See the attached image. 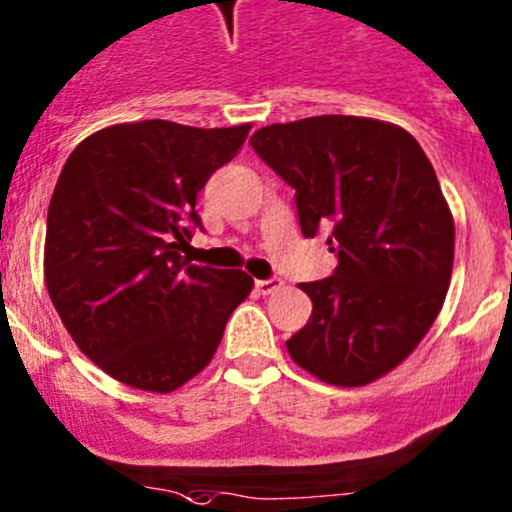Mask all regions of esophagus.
<instances>
[{
  "mask_svg": "<svg viewBox=\"0 0 512 512\" xmlns=\"http://www.w3.org/2000/svg\"><path fill=\"white\" fill-rule=\"evenodd\" d=\"M255 288H257V293H260V295H275L280 288H283V280H280V278L257 280Z\"/></svg>",
  "mask_w": 512,
  "mask_h": 512,
  "instance_id": "1",
  "label": "esophagus"
}]
</instances>
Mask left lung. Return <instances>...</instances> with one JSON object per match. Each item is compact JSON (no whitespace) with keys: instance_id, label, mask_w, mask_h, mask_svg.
I'll return each mask as SVG.
<instances>
[{"instance_id":"left-lung-1","label":"left lung","mask_w":512,"mask_h":512,"mask_svg":"<svg viewBox=\"0 0 512 512\" xmlns=\"http://www.w3.org/2000/svg\"><path fill=\"white\" fill-rule=\"evenodd\" d=\"M295 189L300 229L331 227V278L303 283L313 313L285 346L333 386H366L419 346L442 310L455 219L409 131L364 116L272 123L250 138Z\"/></svg>"}]
</instances>
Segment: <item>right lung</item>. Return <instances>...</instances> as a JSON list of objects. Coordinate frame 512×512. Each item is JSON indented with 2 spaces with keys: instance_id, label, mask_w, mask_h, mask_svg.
Instances as JSON below:
<instances>
[{
  "instance_id": "obj_1",
  "label": "right lung",
  "mask_w": 512,
  "mask_h": 512,
  "mask_svg": "<svg viewBox=\"0 0 512 512\" xmlns=\"http://www.w3.org/2000/svg\"><path fill=\"white\" fill-rule=\"evenodd\" d=\"M252 123H116L60 171L45 234V285L75 346L121 384L169 394L212 361L255 280L191 265L197 194Z\"/></svg>"
}]
</instances>
